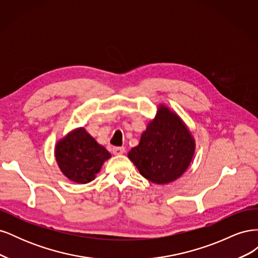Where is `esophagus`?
<instances>
[{"label": "esophagus", "instance_id": "34e87169", "mask_svg": "<svg viewBox=\"0 0 258 258\" xmlns=\"http://www.w3.org/2000/svg\"><path fill=\"white\" fill-rule=\"evenodd\" d=\"M126 152L124 147H113V154L114 155H121Z\"/></svg>", "mask_w": 258, "mask_h": 258}]
</instances>
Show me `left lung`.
<instances>
[{
    "mask_svg": "<svg viewBox=\"0 0 258 258\" xmlns=\"http://www.w3.org/2000/svg\"><path fill=\"white\" fill-rule=\"evenodd\" d=\"M194 153L195 140L186 124L167 106L159 105L128 157L148 181L168 184L185 172Z\"/></svg>",
    "mask_w": 258,
    "mask_h": 258,
    "instance_id": "1",
    "label": "left lung"
}]
</instances>
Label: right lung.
<instances>
[{"mask_svg": "<svg viewBox=\"0 0 258 258\" xmlns=\"http://www.w3.org/2000/svg\"><path fill=\"white\" fill-rule=\"evenodd\" d=\"M54 156L62 173L69 179L86 184L95 179L111 154L84 128H77L56 144Z\"/></svg>", "mask_w": 258, "mask_h": 258, "instance_id": "1", "label": "right lung"}]
</instances>
